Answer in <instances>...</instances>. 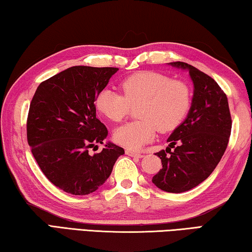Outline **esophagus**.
Instances as JSON below:
<instances>
[{"mask_svg":"<svg viewBox=\"0 0 252 252\" xmlns=\"http://www.w3.org/2000/svg\"><path fill=\"white\" fill-rule=\"evenodd\" d=\"M125 153L128 155V156H131V158H143V154H139L137 153V152H134V151H130V150H126Z\"/></svg>","mask_w":252,"mask_h":252,"instance_id":"1","label":"esophagus"}]
</instances>
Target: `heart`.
<instances>
[{
	"label": "heart",
	"instance_id": "1",
	"mask_svg": "<svg viewBox=\"0 0 252 252\" xmlns=\"http://www.w3.org/2000/svg\"><path fill=\"white\" fill-rule=\"evenodd\" d=\"M123 94L102 89L97 94L96 108L114 123L122 122L138 106V121L127 123L115 130L119 145L139 150L154 138L156 131L167 133L175 129L187 117L192 104V93L188 84L172 80L164 73L141 71L122 81Z\"/></svg>",
	"mask_w": 252,
	"mask_h": 252
}]
</instances>
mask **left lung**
<instances>
[{
	"label": "left lung",
	"mask_w": 252,
	"mask_h": 252,
	"mask_svg": "<svg viewBox=\"0 0 252 252\" xmlns=\"http://www.w3.org/2000/svg\"><path fill=\"white\" fill-rule=\"evenodd\" d=\"M170 64L189 70L194 93L187 118L167 138L170 145L155 154L163 167L152 182L165 192L181 193L197 187L214 171L228 146L232 121L226 94L214 79L189 63Z\"/></svg>",
	"instance_id": "1"
}]
</instances>
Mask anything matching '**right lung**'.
Masks as SVG:
<instances>
[{"instance_id": "add662e5", "label": "right lung", "mask_w": 252, "mask_h": 252, "mask_svg": "<svg viewBox=\"0 0 252 252\" xmlns=\"http://www.w3.org/2000/svg\"><path fill=\"white\" fill-rule=\"evenodd\" d=\"M117 70L75 65L41 82L32 98L27 122L31 152L47 179L70 194L96 191L125 154L110 142L100 153H88L108 135L94 101Z\"/></svg>"}]
</instances>
